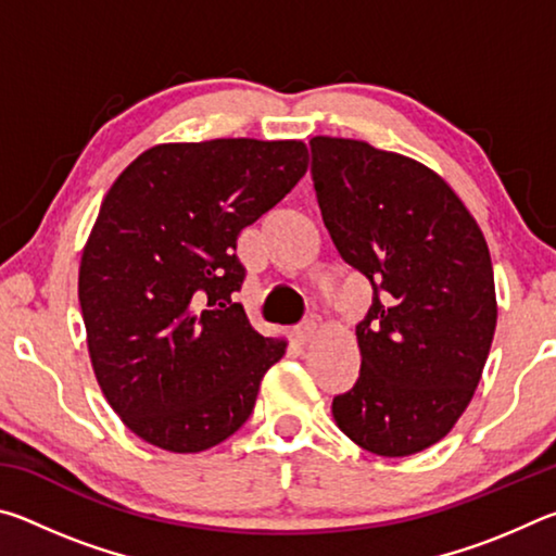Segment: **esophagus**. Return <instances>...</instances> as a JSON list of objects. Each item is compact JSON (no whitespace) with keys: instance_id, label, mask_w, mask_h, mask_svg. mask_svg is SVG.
I'll use <instances>...</instances> for the list:
<instances>
[{"instance_id":"1","label":"esophagus","mask_w":556,"mask_h":556,"mask_svg":"<svg viewBox=\"0 0 556 556\" xmlns=\"http://www.w3.org/2000/svg\"><path fill=\"white\" fill-rule=\"evenodd\" d=\"M314 333H316L314 324H301L299 328H294V333H291V336H294L296 345H306L314 338Z\"/></svg>"}]
</instances>
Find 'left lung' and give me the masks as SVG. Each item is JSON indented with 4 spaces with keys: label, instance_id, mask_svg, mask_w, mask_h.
Masks as SVG:
<instances>
[{
    "label": "left lung",
    "instance_id": "left-lung-1",
    "mask_svg": "<svg viewBox=\"0 0 556 556\" xmlns=\"http://www.w3.org/2000/svg\"><path fill=\"white\" fill-rule=\"evenodd\" d=\"M312 176L336 250L372 285L355 326L361 378L333 397V419L370 454H419L454 429L491 353L488 242L454 188L409 156L314 137Z\"/></svg>",
    "mask_w": 556,
    "mask_h": 556
}]
</instances>
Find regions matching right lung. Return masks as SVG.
Returning <instances> with one entry per match:
<instances>
[{"mask_svg": "<svg viewBox=\"0 0 556 556\" xmlns=\"http://www.w3.org/2000/svg\"><path fill=\"white\" fill-rule=\"evenodd\" d=\"M306 168L299 139H211L147 149L112 184L78 299L100 390L147 444L199 454L248 421L287 341L257 333L232 301L235 248Z\"/></svg>", "mask_w": 556, "mask_h": 556, "instance_id": "add662e5", "label": "right lung"}]
</instances>
